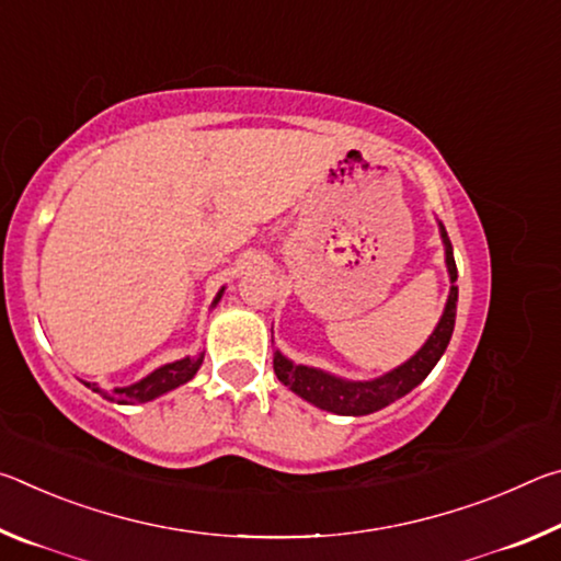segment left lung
Returning a JSON list of instances; mask_svg holds the SVG:
<instances>
[{
  "mask_svg": "<svg viewBox=\"0 0 561 561\" xmlns=\"http://www.w3.org/2000/svg\"><path fill=\"white\" fill-rule=\"evenodd\" d=\"M438 227L445 244V264H448L450 274V294L448 301H445L438 327L433 329L428 341H425L405 364L383 376L371 378V381H346V378L331 376L327 371H321V368L294 364V360L279 354V351H274V374H277L284 386H289V391L304 398V401H309L311 405L321 408V411L336 415H368L391 405L398 398L411 393L417 383L425 381V376L433 371V366L438 364L445 348L450 344L455 329V311H458V287H455L458 267H455L450 237L445 232L443 222H438Z\"/></svg>",
  "mask_w": 561,
  "mask_h": 561,
  "instance_id": "obj_1",
  "label": "left lung"
}]
</instances>
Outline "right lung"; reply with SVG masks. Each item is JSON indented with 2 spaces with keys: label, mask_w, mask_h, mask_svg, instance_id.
Returning <instances> with one entry per match:
<instances>
[{
  "label": "right lung",
  "mask_w": 561,
  "mask_h": 561,
  "mask_svg": "<svg viewBox=\"0 0 561 561\" xmlns=\"http://www.w3.org/2000/svg\"><path fill=\"white\" fill-rule=\"evenodd\" d=\"M225 287L217 291V297L213 301V307L217 301H220ZM205 354H197V356H185L180 360H173V364H165L156 368L153 374H148L146 378H140L138 383L133 386H126V388H113L111 393L101 391V388L96 383H87L89 388H93V391L101 393L106 401H113V403H123V405H133V403H146V401H153V398L163 396L168 391H173V388L187 383L190 378H193L197 374V368H201Z\"/></svg>",
  "instance_id": "obj_1"
}]
</instances>
